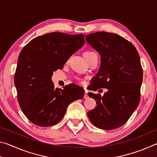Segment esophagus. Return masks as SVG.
<instances>
[{
  "label": "esophagus",
  "instance_id": "34e87169",
  "mask_svg": "<svg viewBox=\"0 0 157 157\" xmlns=\"http://www.w3.org/2000/svg\"><path fill=\"white\" fill-rule=\"evenodd\" d=\"M89 98L88 94H87L86 92H85L84 93V99H87V98Z\"/></svg>",
  "mask_w": 157,
  "mask_h": 157
}]
</instances>
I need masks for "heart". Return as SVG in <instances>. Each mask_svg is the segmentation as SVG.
Here are the masks:
<instances>
[{"instance_id":"b5f03b06","label":"heart","mask_w":157,"mask_h":157,"mask_svg":"<svg viewBox=\"0 0 157 157\" xmlns=\"http://www.w3.org/2000/svg\"><path fill=\"white\" fill-rule=\"evenodd\" d=\"M93 54H95V52H91V51H87V52H86L84 54V56H89V55H93Z\"/></svg>"}]
</instances>
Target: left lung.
Instances as JSON below:
<instances>
[{"label":"left lung","mask_w":157,"mask_h":157,"mask_svg":"<svg viewBox=\"0 0 157 157\" xmlns=\"http://www.w3.org/2000/svg\"><path fill=\"white\" fill-rule=\"evenodd\" d=\"M85 39L101 57L99 71L93 78L96 87L90 90L107 89L103 96L88 93L97 106L87 115L98 128L115 129L126 123L140 102L143 69L139 52L117 34L98 32Z\"/></svg>","instance_id":"obj_1"}]
</instances>
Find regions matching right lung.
Here are the masks:
<instances>
[{
	"mask_svg": "<svg viewBox=\"0 0 157 157\" xmlns=\"http://www.w3.org/2000/svg\"><path fill=\"white\" fill-rule=\"evenodd\" d=\"M84 42L82 34L48 33L35 37L21 51L14 84L21 110L33 124L55 125L71 102L83 98L82 87L71 84L63 89L55 88L51 78Z\"/></svg>",
	"mask_w": 157,
	"mask_h": 157,
	"instance_id": "obj_1",
	"label": "right lung"
}]
</instances>
